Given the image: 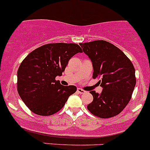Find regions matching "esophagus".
Wrapping results in <instances>:
<instances>
[{
	"label": "esophagus",
	"mask_w": 150,
	"mask_h": 150,
	"mask_svg": "<svg viewBox=\"0 0 150 150\" xmlns=\"http://www.w3.org/2000/svg\"><path fill=\"white\" fill-rule=\"evenodd\" d=\"M77 92L79 93H81V94H83V93H86V91H85V90L82 89V88H77Z\"/></svg>",
	"instance_id": "esophagus-1"
}]
</instances>
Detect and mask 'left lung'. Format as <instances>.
<instances>
[{"label":"left lung","instance_id":"obj_1","mask_svg":"<svg viewBox=\"0 0 150 150\" xmlns=\"http://www.w3.org/2000/svg\"><path fill=\"white\" fill-rule=\"evenodd\" d=\"M79 45L92 61L93 78L100 79L99 83L103 88L101 94L90 91L93 99L87 108L102 119L117 115L130 101L136 83L132 62L118 47L105 40Z\"/></svg>","mask_w":150,"mask_h":150}]
</instances>
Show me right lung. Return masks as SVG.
<instances>
[{
    "instance_id": "add662e5",
    "label": "right lung",
    "mask_w": 150,
    "mask_h": 150,
    "mask_svg": "<svg viewBox=\"0 0 150 150\" xmlns=\"http://www.w3.org/2000/svg\"><path fill=\"white\" fill-rule=\"evenodd\" d=\"M79 52L82 48L76 43H48L31 51L22 61L18 70V92L31 112L53 115L76 92V86H63L56 77L62 75L69 59Z\"/></svg>"
}]
</instances>
